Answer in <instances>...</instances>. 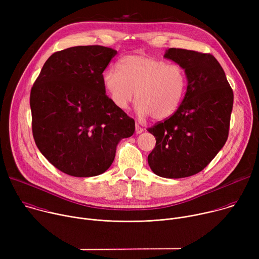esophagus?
<instances>
[{"mask_svg":"<svg viewBox=\"0 0 259 259\" xmlns=\"http://www.w3.org/2000/svg\"><path fill=\"white\" fill-rule=\"evenodd\" d=\"M135 132H136V134H140V133L143 132V129L138 124H136L135 125Z\"/></svg>","mask_w":259,"mask_h":259,"instance_id":"esophagus-1","label":"esophagus"}]
</instances>
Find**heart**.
<instances>
[{"instance_id": "1", "label": "heart", "mask_w": 259, "mask_h": 259, "mask_svg": "<svg viewBox=\"0 0 259 259\" xmlns=\"http://www.w3.org/2000/svg\"><path fill=\"white\" fill-rule=\"evenodd\" d=\"M102 81L117 107L127 109L135 95L138 116H152L158 121L176 112L188 84L181 65L138 54L124 56L118 67L108 66L103 71Z\"/></svg>"}]
</instances>
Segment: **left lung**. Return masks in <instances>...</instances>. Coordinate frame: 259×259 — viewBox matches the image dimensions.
<instances>
[{
	"label": "left lung",
	"instance_id": "obj_1",
	"mask_svg": "<svg viewBox=\"0 0 259 259\" xmlns=\"http://www.w3.org/2000/svg\"><path fill=\"white\" fill-rule=\"evenodd\" d=\"M164 57L184 68L188 87L176 112L147 128L157 140L147 162L161 177H189L201 172L227 142L234 93L213 55L170 48Z\"/></svg>",
	"mask_w": 259,
	"mask_h": 259
}]
</instances>
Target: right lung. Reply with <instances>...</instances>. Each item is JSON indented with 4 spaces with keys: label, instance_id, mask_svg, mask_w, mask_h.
Instances as JSON below:
<instances>
[{
    "label": "right lung",
    "instance_id": "add662e5",
    "mask_svg": "<svg viewBox=\"0 0 259 259\" xmlns=\"http://www.w3.org/2000/svg\"><path fill=\"white\" fill-rule=\"evenodd\" d=\"M117 51L99 45L53 53L30 90L31 128L43 156L75 177L105 172L135 122L105 94L102 72Z\"/></svg>",
    "mask_w": 259,
    "mask_h": 259
}]
</instances>
